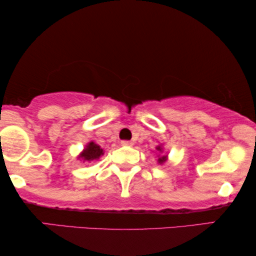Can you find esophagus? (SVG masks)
Returning a JSON list of instances; mask_svg holds the SVG:
<instances>
[{"label": "esophagus", "mask_w": 256, "mask_h": 256, "mask_svg": "<svg viewBox=\"0 0 256 256\" xmlns=\"http://www.w3.org/2000/svg\"><path fill=\"white\" fill-rule=\"evenodd\" d=\"M121 144L124 146H132V144H134V143H132V141H122Z\"/></svg>", "instance_id": "1"}]
</instances>
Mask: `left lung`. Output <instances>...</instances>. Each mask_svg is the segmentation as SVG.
<instances>
[{"instance_id": "left-lung-1", "label": "left lung", "mask_w": 256, "mask_h": 256, "mask_svg": "<svg viewBox=\"0 0 256 256\" xmlns=\"http://www.w3.org/2000/svg\"><path fill=\"white\" fill-rule=\"evenodd\" d=\"M156 150H158L160 152H163V148H162V146H156ZM168 160V156L166 155H162V156H158V163L160 164H163L164 162H166V160Z\"/></svg>"}]
</instances>
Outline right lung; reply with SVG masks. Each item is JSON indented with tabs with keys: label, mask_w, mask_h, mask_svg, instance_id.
<instances>
[{
	"label": "right lung",
	"mask_w": 256,
	"mask_h": 256,
	"mask_svg": "<svg viewBox=\"0 0 256 256\" xmlns=\"http://www.w3.org/2000/svg\"><path fill=\"white\" fill-rule=\"evenodd\" d=\"M102 155L104 149H101L100 146H98L96 143H94L92 141L85 146V149H84L82 154L78 156V158L82 160L84 162H90V160H99Z\"/></svg>",
	"instance_id": "1"
}]
</instances>
